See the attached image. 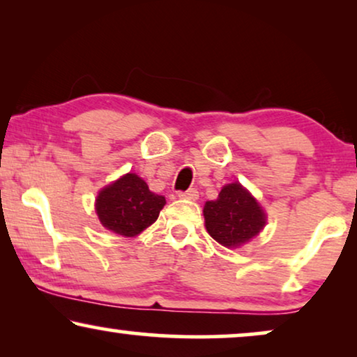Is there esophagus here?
<instances>
[{"mask_svg":"<svg viewBox=\"0 0 357 357\" xmlns=\"http://www.w3.org/2000/svg\"><path fill=\"white\" fill-rule=\"evenodd\" d=\"M178 197L183 198V199H197L198 198V190L197 188H188L187 192H180Z\"/></svg>","mask_w":357,"mask_h":357,"instance_id":"1","label":"esophagus"}]
</instances>
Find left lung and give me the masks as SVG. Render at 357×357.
I'll return each mask as SVG.
<instances>
[{"label": "left lung", "mask_w": 357, "mask_h": 357, "mask_svg": "<svg viewBox=\"0 0 357 357\" xmlns=\"http://www.w3.org/2000/svg\"><path fill=\"white\" fill-rule=\"evenodd\" d=\"M206 231L224 247H241L265 226V213L241 183H229L203 209Z\"/></svg>", "instance_id": "obj_1"}]
</instances>
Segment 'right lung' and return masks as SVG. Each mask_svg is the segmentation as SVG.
I'll return each mask as SVG.
<instances>
[{"mask_svg":"<svg viewBox=\"0 0 357 357\" xmlns=\"http://www.w3.org/2000/svg\"><path fill=\"white\" fill-rule=\"evenodd\" d=\"M165 198L149 190L136 174H126L96 199V211L102 226L123 237H135L158 219Z\"/></svg>","mask_w":357,"mask_h":357,"instance_id":"obj_1","label":"right lung"}]
</instances>
